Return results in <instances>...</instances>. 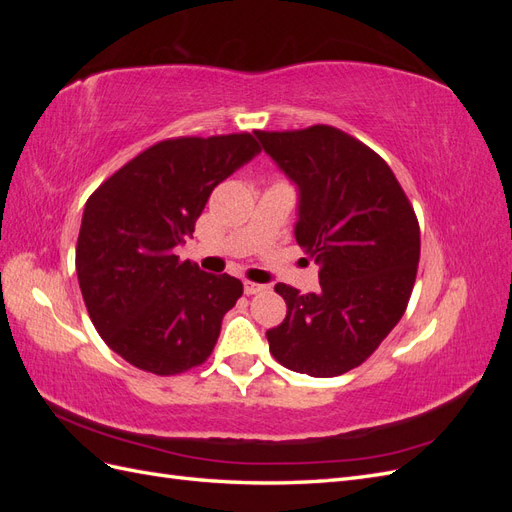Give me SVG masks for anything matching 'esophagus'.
<instances>
[{"label":"esophagus","instance_id":"34e87169","mask_svg":"<svg viewBox=\"0 0 512 512\" xmlns=\"http://www.w3.org/2000/svg\"><path fill=\"white\" fill-rule=\"evenodd\" d=\"M265 288H267V286L256 284V282H243V290H245L247 297H250V294H258V292H262Z\"/></svg>","mask_w":512,"mask_h":512}]
</instances>
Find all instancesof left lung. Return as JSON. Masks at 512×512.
I'll use <instances>...</instances> for the list:
<instances>
[{
    "label": "left lung",
    "mask_w": 512,
    "mask_h": 512,
    "mask_svg": "<svg viewBox=\"0 0 512 512\" xmlns=\"http://www.w3.org/2000/svg\"><path fill=\"white\" fill-rule=\"evenodd\" d=\"M299 188L294 237L320 265V290L277 284L286 318L267 331L277 363L314 378L359 367L404 316L421 258L406 192L376 151L333 126L256 130Z\"/></svg>",
    "instance_id": "1"
}]
</instances>
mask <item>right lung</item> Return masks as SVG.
<instances>
[{
    "label": "right lung",
    "mask_w": 512,
    "mask_h": 512,
    "mask_svg": "<svg viewBox=\"0 0 512 512\" xmlns=\"http://www.w3.org/2000/svg\"><path fill=\"white\" fill-rule=\"evenodd\" d=\"M256 153L247 132L166 138L89 196L76 275L96 331L130 365L175 376L209 359L243 284L179 260L175 247L192 237L215 185Z\"/></svg>",
    "instance_id": "1"
}]
</instances>
